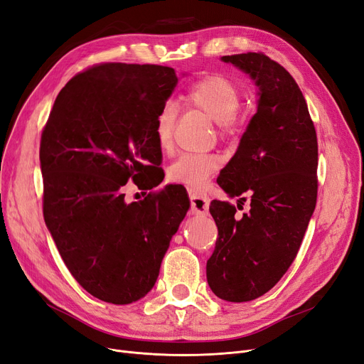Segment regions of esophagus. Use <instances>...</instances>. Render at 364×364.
I'll list each match as a JSON object with an SVG mask.
<instances>
[{
    "label": "esophagus",
    "mask_w": 364,
    "mask_h": 364,
    "mask_svg": "<svg viewBox=\"0 0 364 364\" xmlns=\"http://www.w3.org/2000/svg\"><path fill=\"white\" fill-rule=\"evenodd\" d=\"M188 196H191V202H192V210L195 214H205L208 211L210 207V199L207 198V195L195 192V191H188Z\"/></svg>",
    "instance_id": "obj_1"
}]
</instances>
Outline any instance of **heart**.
<instances>
[{"label":"heart","mask_w":364,"mask_h":364,"mask_svg":"<svg viewBox=\"0 0 364 364\" xmlns=\"http://www.w3.org/2000/svg\"><path fill=\"white\" fill-rule=\"evenodd\" d=\"M186 101L207 113L220 128L221 135H229L235 129L236 117L242 107V95L233 82L223 75L199 78L186 92ZM177 120V107L166 102L159 109L154 123V135L162 151L172 144L173 126ZM220 157L210 153H184L168 168V180L183 184L192 191H199L218 169Z\"/></svg>","instance_id":"obj_1"}]
</instances>
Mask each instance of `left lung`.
Wrapping results in <instances>:
<instances>
[{"label": "left lung", "mask_w": 364, "mask_h": 364, "mask_svg": "<svg viewBox=\"0 0 364 364\" xmlns=\"http://www.w3.org/2000/svg\"><path fill=\"white\" fill-rule=\"evenodd\" d=\"M221 60L256 82L259 101L217 178L230 198L241 196L238 210L250 196V208L240 214L229 202H211L218 238L207 279L220 299L248 302L269 291L297 256L317 203L318 144L306 101L286 68L260 52Z\"/></svg>", "instance_id": "8db88e82"}]
</instances>
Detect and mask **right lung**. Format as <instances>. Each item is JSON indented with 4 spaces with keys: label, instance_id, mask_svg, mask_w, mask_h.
Here are the masks:
<instances>
[{
    "label": "right lung",
    "instance_id": "add662e5",
    "mask_svg": "<svg viewBox=\"0 0 364 364\" xmlns=\"http://www.w3.org/2000/svg\"><path fill=\"white\" fill-rule=\"evenodd\" d=\"M177 83L171 67L93 65L59 92L41 134L46 226L75 281L108 304L153 289L191 207L171 186L131 203L122 192L129 180L143 191L162 181L154 123Z\"/></svg>",
    "mask_w": 364,
    "mask_h": 364
}]
</instances>
